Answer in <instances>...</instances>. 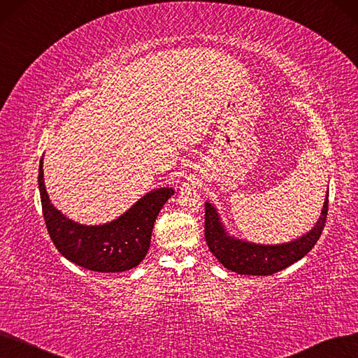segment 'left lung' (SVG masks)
<instances>
[{
	"instance_id": "left-lung-1",
	"label": "left lung",
	"mask_w": 358,
	"mask_h": 358,
	"mask_svg": "<svg viewBox=\"0 0 358 358\" xmlns=\"http://www.w3.org/2000/svg\"><path fill=\"white\" fill-rule=\"evenodd\" d=\"M329 194H326L322 214L310 232L287 244L260 245L241 241L226 232L219 214L210 203H206V241L214 257L227 268L239 275L268 276L301 260L316 245L326 223Z\"/></svg>"
}]
</instances>
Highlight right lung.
I'll return each mask as SVG.
<instances>
[{
  "mask_svg": "<svg viewBox=\"0 0 358 358\" xmlns=\"http://www.w3.org/2000/svg\"><path fill=\"white\" fill-rule=\"evenodd\" d=\"M38 183L42 214L55 248L71 263L101 273L131 270L145 259L154 222L167 199L175 194L171 188L154 189L119 219L106 224L87 226L67 219L51 204L44 183L42 159Z\"/></svg>",
  "mask_w": 358,
  "mask_h": 358,
  "instance_id": "right-lung-1",
  "label": "right lung"
}]
</instances>
